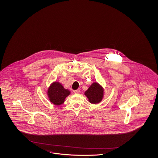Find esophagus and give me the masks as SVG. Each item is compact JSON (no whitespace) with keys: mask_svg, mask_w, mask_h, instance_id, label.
I'll return each instance as SVG.
<instances>
[{"mask_svg":"<svg viewBox=\"0 0 158 158\" xmlns=\"http://www.w3.org/2000/svg\"><path fill=\"white\" fill-rule=\"evenodd\" d=\"M73 93H74L75 94H78V93H80V90H79V89H77V90H74Z\"/></svg>","mask_w":158,"mask_h":158,"instance_id":"esophagus-1","label":"esophagus"}]
</instances>
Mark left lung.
<instances>
[{
  "label": "left lung",
  "instance_id": "left-lung-1",
  "mask_svg": "<svg viewBox=\"0 0 158 158\" xmlns=\"http://www.w3.org/2000/svg\"><path fill=\"white\" fill-rule=\"evenodd\" d=\"M85 94L91 104H98L102 100L104 90L98 83H93L85 91Z\"/></svg>",
  "mask_w": 158,
  "mask_h": 158
}]
</instances>
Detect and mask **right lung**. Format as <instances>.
I'll list each match as a JSON object with an SVG mask.
<instances>
[{"mask_svg": "<svg viewBox=\"0 0 158 158\" xmlns=\"http://www.w3.org/2000/svg\"><path fill=\"white\" fill-rule=\"evenodd\" d=\"M48 97L50 102L56 105L62 104L67 96L70 94V91L65 89L59 82H53L49 87L48 91Z\"/></svg>", "mask_w": 158, "mask_h": 158, "instance_id": "1", "label": "right lung"}]
</instances>
